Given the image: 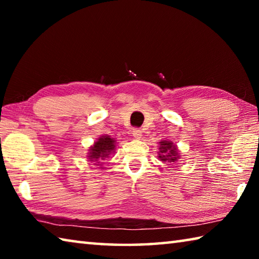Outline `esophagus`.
Segmentation results:
<instances>
[{
  "mask_svg": "<svg viewBox=\"0 0 259 259\" xmlns=\"http://www.w3.org/2000/svg\"><path fill=\"white\" fill-rule=\"evenodd\" d=\"M133 136L135 139H140L142 138V130L140 129H133Z\"/></svg>",
  "mask_w": 259,
  "mask_h": 259,
  "instance_id": "34e87169",
  "label": "esophagus"
}]
</instances>
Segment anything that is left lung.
<instances>
[{
  "label": "left lung",
  "mask_w": 259,
  "mask_h": 259,
  "mask_svg": "<svg viewBox=\"0 0 259 259\" xmlns=\"http://www.w3.org/2000/svg\"><path fill=\"white\" fill-rule=\"evenodd\" d=\"M160 152L159 157L161 161L163 162H170V163H175L179 159L178 150L176 145H174L172 142H168V140H162L160 142Z\"/></svg>",
  "instance_id": "left-lung-1"
}]
</instances>
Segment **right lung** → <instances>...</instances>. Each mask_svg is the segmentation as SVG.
Returning a JSON list of instances; mask_svg holds the SVG:
<instances>
[{"instance_id":"1","label":"right lung","mask_w":259,"mask_h":259,"mask_svg":"<svg viewBox=\"0 0 259 259\" xmlns=\"http://www.w3.org/2000/svg\"><path fill=\"white\" fill-rule=\"evenodd\" d=\"M115 139L111 138L109 136H102L97 139V142H95L93 146L89 150V156L88 159L91 162H95V164L103 163V162L112 152L115 151Z\"/></svg>"}]
</instances>
